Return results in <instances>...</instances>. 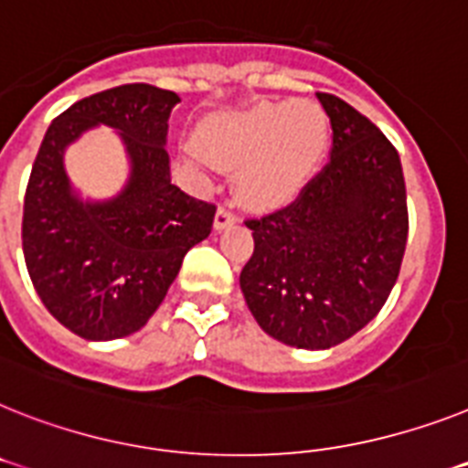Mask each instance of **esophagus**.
I'll list each match as a JSON object with an SVG mask.
<instances>
[{
  "label": "esophagus",
  "instance_id": "esophagus-1",
  "mask_svg": "<svg viewBox=\"0 0 468 468\" xmlns=\"http://www.w3.org/2000/svg\"><path fill=\"white\" fill-rule=\"evenodd\" d=\"M235 221H238V218H235L233 211L228 209V207H221L214 216V230H226V228L233 226Z\"/></svg>",
  "mask_w": 468,
  "mask_h": 468
}]
</instances>
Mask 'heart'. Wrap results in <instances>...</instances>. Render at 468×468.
Returning <instances> with one entry per match:
<instances>
[{
    "instance_id": "b5f03b06",
    "label": "heart",
    "mask_w": 468,
    "mask_h": 468,
    "mask_svg": "<svg viewBox=\"0 0 468 468\" xmlns=\"http://www.w3.org/2000/svg\"><path fill=\"white\" fill-rule=\"evenodd\" d=\"M331 143V121L316 101L257 104L226 113L199 133L186 159L195 171L211 164L235 168V192L245 207L271 211L304 192Z\"/></svg>"
}]
</instances>
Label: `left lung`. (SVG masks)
<instances>
[{
	"instance_id": "1",
	"label": "left lung",
	"mask_w": 468,
	"mask_h": 468,
	"mask_svg": "<svg viewBox=\"0 0 468 468\" xmlns=\"http://www.w3.org/2000/svg\"><path fill=\"white\" fill-rule=\"evenodd\" d=\"M316 97L331 119V161L288 209L247 221L254 254L240 273L261 331L300 349L335 347L374 319L410 230L398 149L347 101Z\"/></svg>"
}]
</instances>
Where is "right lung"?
<instances>
[{
	"instance_id": "1",
	"label": "right lung",
	"mask_w": 468,
	"mask_h": 468,
	"mask_svg": "<svg viewBox=\"0 0 468 468\" xmlns=\"http://www.w3.org/2000/svg\"><path fill=\"white\" fill-rule=\"evenodd\" d=\"M171 90L131 82L76 101L47 128L23 202V257L47 312L85 340H119L152 319L192 247L209 238L214 204L171 183ZM117 131L129 161L124 187L82 198L65 149L85 132Z\"/></svg>"
}]
</instances>
